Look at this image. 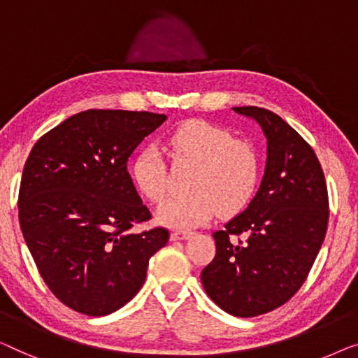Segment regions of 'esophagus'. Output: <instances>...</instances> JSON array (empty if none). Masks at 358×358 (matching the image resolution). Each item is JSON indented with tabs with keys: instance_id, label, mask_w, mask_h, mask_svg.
<instances>
[{
	"instance_id": "esophagus-1",
	"label": "esophagus",
	"mask_w": 358,
	"mask_h": 358,
	"mask_svg": "<svg viewBox=\"0 0 358 358\" xmlns=\"http://www.w3.org/2000/svg\"><path fill=\"white\" fill-rule=\"evenodd\" d=\"M191 235H193V231H188V230H175V231H172V235H170V240H172V241H177V240H188Z\"/></svg>"
}]
</instances>
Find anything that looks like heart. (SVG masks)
Masks as SVG:
<instances>
[{"label": "heart", "mask_w": 358, "mask_h": 358, "mask_svg": "<svg viewBox=\"0 0 358 358\" xmlns=\"http://www.w3.org/2000/svg\"><path fill=\"white\" fill-rule=\"evenodd\" d=\"M169 145L177 160L194 164L186 188L160 206L157 217L175 229L208 222L217 213L230 215L250 203L258 185L259 160L253 145L231 138L227 129L203 120H189L173 131ZM131 178L141 194L157 204L169 189L160 150L148 145L131 164Z\"/></svg>", "instance_id": "obj_1"}]
</instances>
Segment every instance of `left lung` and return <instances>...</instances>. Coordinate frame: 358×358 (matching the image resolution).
<instances>
[{
  "label": "left lung",
  "instance_id": "8db88e82",
  "mask_svg": "<svg viewBox=\"0 0 358 358\" xmlns=\"http://www.w3.org/2000/svg\"><path fill=\"white\" fill-rule=\"evenodd\" d=\"M234 110L256 120L268 139L264 177L248 208L213 234L215 256L201 280L224 311L253 318L305 282L324 241L329 199L315 150L290 124L266 108Z\"/></svg>",
  "mask_w": 358,
  "mask_h": 358
}]
</instances>
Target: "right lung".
Masks as SVG:
<instances>
[{
  "mask_svg": "<svg viewBox=\"0 0 358 358\" xmlns=\"http://www.w3.org/2000/svg\"><path fill=\"white\" fill-rule=\"evenodd\" d=\"M167 117L85 110L43 134L19 188V224L30 255L59 301L89 316L127 305L145 280L169 230L141 234L150 219L128 173V159Z\"/></svg>",
  "mask_w": 358,
  "mask_h": 358,
  "instance_id": "add662e5",
  "label": "right lung"
}]
</instances>
